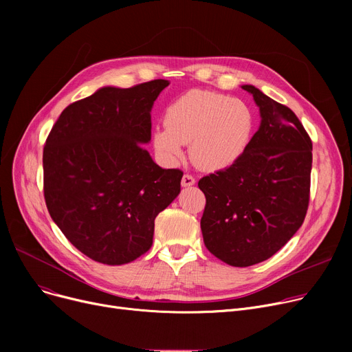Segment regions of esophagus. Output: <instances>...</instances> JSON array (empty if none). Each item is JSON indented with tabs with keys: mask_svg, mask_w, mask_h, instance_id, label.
Masks as SVG:
<instances>
[{
	"mask_svg": "<svg viewBox=\"0 0 352 352\" xmlns=\"http://www.w3.org/2000/svg\"><path fill=\"white\" fill-rule=\"evenodd\" d=\"M195 184V178L192 177V175H190V174H186L182 177V179H181V186L182 187H191V186H194Z\"/></svg>",
	"mask_w": 352,
	"mask_h": 352,
	"instance_id": "34e87169",
	"label": "esophagus"
}]
</instances>
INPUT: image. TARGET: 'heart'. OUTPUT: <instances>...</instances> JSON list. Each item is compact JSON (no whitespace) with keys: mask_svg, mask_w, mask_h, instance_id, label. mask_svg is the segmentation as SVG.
<instances>
[{"mask_svg":"<svg viewBox=\"0 0 352 352\" xmlns=\"http://www.w3.org/2000/svg\"><path fill=\"white\" fill-rule=\"evenodd\" d=\"M165 128L153 133L155 151L166 162L190 158L199 170L218 171L234 164L245 150L252 131V114L245 102L214 91L191 89L165 109Z\"/></svg>","mask_w":352,"mask_h":352,"instance_id":"1","label":"heart"}]
</instances>
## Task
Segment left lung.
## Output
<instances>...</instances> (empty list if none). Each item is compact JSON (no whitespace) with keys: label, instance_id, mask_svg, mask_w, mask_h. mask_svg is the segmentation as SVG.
<instances>
[{"label":"left lung","instance_id":"obj_1","mask_svg":"<svg viewBox=\"0 0 352 352\" xmlns=\"http://www.w3.org/2000/svg\"><path fill=\"white\" fill-rule=\"evenodd\" d=\"M261 124L228 168L202 177L204 244L232 267L263 263L300 230L308 210L312 142L292 111L254 85H241Z\"/></svg>","mask_w":352,"mask_h":352}]
</instances>
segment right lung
<instances>
[{
    "instance_id": "obj_1",
    "label": "right lung",
    "mask_w": 352,
    "mask_h": 352,
    "mask_svg": "<svg viewBox=\"0 0 352 352\" xmlns=\"http://www.w3.org/2000/svg\"><path fill=\"white\" fill-rule=\"evenodd\" d=\"M166 80L102 87L69 104L45 141L44 197L68 241L101 264L122 265L153 245L155 217L181 191L182 171L164 170L142 144Z\"/></svg>"
}]
</instances>
